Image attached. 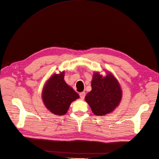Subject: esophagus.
Instances as JSON below:
<instances>
[{
  "instance_id": "obj_1",
  "label": "esophagus",
  "mask_w": 159,
  "mask_h": 159,
  "mask_svg": "<svg viewBox=\"0 0 159 159\" xmlns=\"http://www.w3.org/2000/svg\"><path fill=\"white\" fill-rule=\"evenodd\" d=\"M80 98L81 99H84V98H85V92H81L80 93Z\"/></svg>"
}]
</instances>
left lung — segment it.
Returning a JSON list of instances; mask_svg holds the SVG:
<instances>
[{
  "label": "left lung",
  "instance_id": "obj_1",
  "mask_svg": "<svg viewBox=\"0 0 159 159\" xmlns=\"http://www.w3.org/2000/svg\"><path fill=\"white\" fill-rule=\"evenodd\" d=\"M103 75L99 71L93 72L91 90L85 95V101L97 116L112 113L121 102L123 93L117 78L109 71Z\"/></svg>",
  "mask_w": 159,
  "mask_h": 159
}]
</instances>
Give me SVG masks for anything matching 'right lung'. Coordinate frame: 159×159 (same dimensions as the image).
Instances as JSON below:
<instances>
[{"instance_id": "right-lung-1", "label": "right lung", "mask_w": 159, "mask_h": 159, "mask_svg": "<svg viewBox=\"0 0 159 159\" xmlns=\"http://www.w3.org/2000/svg\"><path fill=\"white\" fill-rule=\"evenodd\" d=\"M65 71L52 74L42 91V99L46 108L55 115H64L71 103L80 98L78 93L66 84Z\"/></svg>"}]
</instances>
